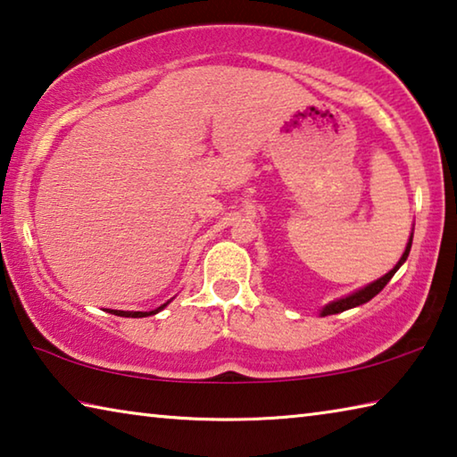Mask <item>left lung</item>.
I'll list each match as a JSON object with an SVG mask.
<instances>
[{
    "mask_svg": "<svg viewBox=\"0 0 457 457\" xmlns=\"http://www.w3.org/2000/svg\"><path fill=\"white\" fill-rule=\"evenodd\" d=\"M411 242H413V234H411V237H409V244H407V247H405L403 256H401V260L397 262V266L393 268L389 274H385L383 278H378L377 282H373V284L365 286V288H362V290L353 292L351 296H346V298H340V300H335V303H330L328 306H324L320 314H322V316H328V314H338V312H343V311H349V308H354V306H361V304H365V303H369L370 298L377 296V294L385 288L386 282H389L391 278L395 276V272H397V270L401 268V264H403V262L407 260V256H409V250H411Z\"/></svg>",
    "mask_w": 457,
    "mask_h": 457,
    "instance_id": "8db88e82",
    "label": "left lung"
}]
</instances>
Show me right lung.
<instances>
[{
	"label": "right lung",
	"mask_w": 457,
	"mask_h": 457,
	"mask_svg": "<svg viewBox=\"0 0 457 457\" xmlns=\"http://www.w3.org/2000/svg\"><path fill=\"white\" fill-rule=\"evenodd\" d=\"M167 304H163V306H159V308H154V311H151V312H125V311H108L111 314H117V316H130V319H143V316H149V314H157V312H161L163 311Z\"/></svg>",
	"instance_id": "obj_1"
}]
</instances>
